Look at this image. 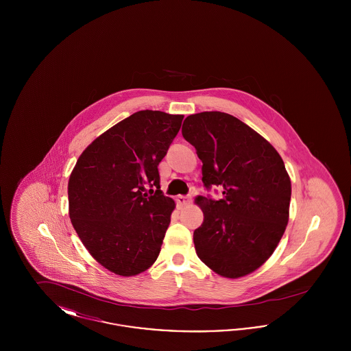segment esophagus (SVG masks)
Masks as SVG:
<instances>
[{
  "instance_id": "1",
  "label": "esophagus",
  "mask_w": 351,
  "mask_h": 351,
  "mask_svg": "<svg viewBox=\"0 0 351 351\" xmlns=\"http://www.w3.org/2000/svg\"><path fill=\"white\" fill-rule=\"evenodd\" d=\"M189 202H191V197H189V196H183V195H180V196H178V197H176V204H178V208H179V209H182L183 206L188 205Z\"/></svg>"
}]
</instances>
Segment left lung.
Here are the masks:
<instances>
[{"label": "left lung", "instance_id": "obj_1", "mask_svg": "<svg viewBox=\"0 0 351 351\" xmlns=\"http://www.w3.org/2000/svg\"><path fill=\"white\" fill-rule=\"evenodd\" d=\"M182 134L202 162L206 191L199 196L204 222L193 232L196 254L218 275L241 278L261 267L276 249L289 216L291 180L283 159L250 126L222 112L184 119Z\"/></svg>", "mask_w": 351, "mask_h": 351}]
</instances>
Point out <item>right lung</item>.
<instances>
[{"label": "right lung", "instance_id": "obj_1", "mask_svg": "<svg viewBox=\"0 0 351 351\" xmlns=\"http://www.w3.org/2000/svg\"><path fill=\"white\" fill-rule=\"evenodd\" d=\"M183 118L134 113L96 138L69 176L71 222L89 254L117 275L146 271L160 252L175 201L160 191L158 166ZM147 186L157 189L149 195Z\"/></svg>", "mask_w": 351, "mask_h": 351}]
</instances>
